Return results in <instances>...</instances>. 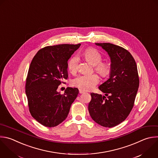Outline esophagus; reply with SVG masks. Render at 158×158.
<instances>
[{"mask_svg":"<svg viewBox=\"0 0 158 158\" xmlns=\"http://www.w3.org/2000/svg\"><path fill=\"white\" fill-rule=\"evenodd\" d=\"M79 92L80 94H83V93H85V92L84 90H82V89H79Z\"/></svg>","mask_w":158,"mask_h":158,"instance_id":"1","label":"esophagus"}]
</instances>
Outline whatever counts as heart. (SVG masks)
<instances>
[{
    "mask_svg": "<svg viewBox=\"0 0 158 158\" xmlns=\"http://www.w3.org/2000/svg\"><path fill=\"white\" fill-rule=\"evenodd\" d=\"M84 57L94 66L95 70L102 76L106 77L110 73L109 66L102 63V56L99 52L94 48H89L84 52ZM79 56L76 55L72 57L68 63V69L71 73H76L78 69ZM99 77L97 74H82L76 77L73 84L83 90H89L93 89L99 82Z\"/></svg>",
    "mask_w": 158,
    "mask_h": 158,
    "instance_id": "obj_1",
    "label": "heart"
}]
</instances>
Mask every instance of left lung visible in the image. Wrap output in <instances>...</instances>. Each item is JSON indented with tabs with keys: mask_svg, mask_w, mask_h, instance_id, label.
<instances>
[{
	"mask_svg": "<svg viewBox=\"0 0 158 158\" xmlns=\"http://www.w3.org/2000/svg\"><path fill=\"white\" fill-rule=\"evenodd\" d=\"M110 58L109 78L98 89L108 97L91 93L88 109L91 118L104 127H114L123 122L133 109L139 87L136 62L127 49L109 43H95Z\"/></svg>",
	"mask_w": 158,
	"mask_h": 158,
	"instance_id": "obj_1",
	"label": "left lung"
}]
</instances>
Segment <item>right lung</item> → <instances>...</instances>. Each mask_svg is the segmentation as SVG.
Wrapping results in <instances>:
<instances>
[{"mask_svg":"<svg viewBox=\"0 0 158 158\" xmlns=\"http://www.w3.org/2000/svg\"><path fill=\"white\" fill-rule=\"evenodd\" d=\"M81 44L44 47L33 58L26 80L25 93L31 116L46 127H54L68 117L79 90L68 87L63 94L58 88L68 77V61Z\"/></svg>","mask_w":158,"mask_h":158,"instance_id":"right-lung-1","label":"right lung"}]
</instances>
